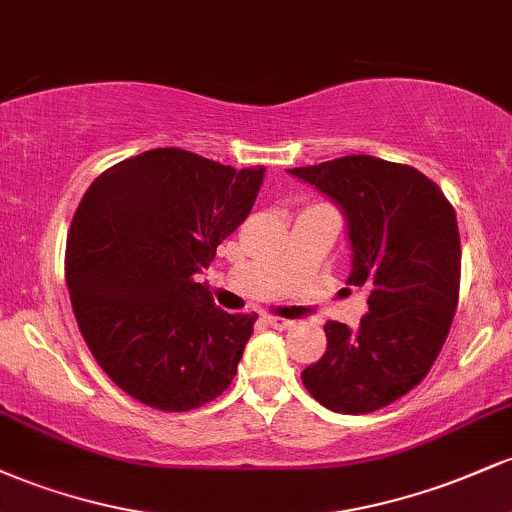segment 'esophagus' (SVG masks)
Here are the masks:
<instances>
[{
    "instance_id": "1",
    "label": "esophagus",
    "mask_w": 512,
    "mask_h": 512,
    "mask_svg": "<svg viewBox=\"0 0 512 512\" xmlns=\"http://www.w3.org/2000/svg\"><path fill=\"white\" fill-rule=\"evenodd\" d=\"M267 325L274 330H289L293 327V320H284V317H267Z\"/></svg>"
}]
</instances>
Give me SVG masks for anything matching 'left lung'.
I'll return each instance as SVG.
<instances>
[{"label":"left lung","instance_id":"obj_1","mask_svg":"<svg viewBox=\"0 0 512 512\" xmlns=\"http://www.w3.org/2000/svg\"><path fill=\"white\" fill-rule=\"evenodd\" d=\"M289 173L342 209L351 245L346 284L368 293L358 330L327 322L325 356L301 380L322 407L370 414L414 390L448 337L460 293L455 209L424 173L375 156Z\"/></svg>","mask_w":512,"mask_h":512}]
</instances>
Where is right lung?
<instances>
[{"label": "right lung", "mask_w": 512, "mask_h": 512, "mask_svg": "<svg viewBox=\"0 0 512 512\" xmlns=\"http://www.w3.org/2000/svg\"><path fill=\"white\" fill-rule=\"evenodd\" d=\"M262 180L264 166L151 149L86 190L64 276L88 349L129 397L190 411L231 385L257 315L216 308L197 274L248 219Z\"/></svg>", "instance_id": "obj_1"}]
</instances>
